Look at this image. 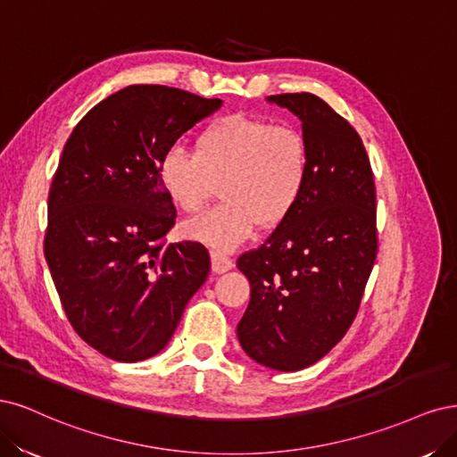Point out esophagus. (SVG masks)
I'll list each match as a JSON object with an SVG mask.
<instances>
[{
	"instance_id": "1",
	"label": "esophagus",
	"mask_w": 457,
	"mask_h": 457,
	"mask_svg": "<svg viewBox=\"0 0 457 457\" xmlns=\"http://www.w3.org/2000/svg\"><path fill=\"white\" fill-rule=\"evenodd\" d=\"M211 263L214 273H226L233 268V262L220 253H211Z\"/></svg>"
}]
</instances>
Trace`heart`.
Instances as JSON below:
<instances>
[{
    "mask_svg": "<svg viewBox=\"0 0 457 457\" xmlns=\"http://www.w3.org/2000/svg\"><path fill=\"white\" fill-rule=\"evenodd\" d=\"M312 179V152L298 129L263 117L226 115L204 129L195 154L172 145L157 180L172 207L197 212L222 184L224 203L182 224L187 241L231 253L258 226L275 229L302 203Z\"/></svg>",
    "mask_w": 457,
    "mask_h": 457,
    "instance_id": "heart-1",
    "label": "heart"
}]
</instances>
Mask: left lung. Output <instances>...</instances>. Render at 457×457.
Wrapping results in <instances>:
<instances>
[{
  "label": "left lung",
  "instance_id": "8db88e82",
  "mask_svg": "<svg viewBox=\"0 0 457 457\" xmlns=\"http://www.w3.org/2000/svg\"><path fill=\"white\" fill-rule=\"evenodd\" d=\"M302 121L312 179L268 241L237 260L250 302L237 325L246 355L271 370L312 366L355 319L378 253L374 176L357 130L309 93L268 96Z\"/></svg>",
  "mask_w": 457,
  "mask_h": 457
}]
</instances>
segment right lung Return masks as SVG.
I'll return each instance as SVG.
<instances>
[{"label": "right lung", "instance_id": "right-lung-1", "mask_svg": "<svg viewBox=\"0 0 457 457\" xmlns=\"http://www.w3.org/2000/svg\"><path fill=\"white\" fill-rule=\"evenodd\" d=\"M222 106L163 85H130L70 135L49 191L46 260L83 340L113 361L163 349L207 281L199 243H170L176 211L157 180L174 142Z\"/></svg>", "mask_w": 457, "mask_h": 457}]
</instances>
